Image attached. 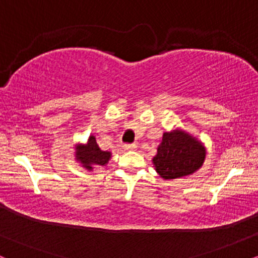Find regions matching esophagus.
Returning a JSON list of instances; mask_svg holds the SVG:
<instances>
[{"label": "esophagus", "instance_id": "obj_1", "mask_svg": "<svg viewBox=\"0 0 258 258\" xmlns=\"http://www.w3.org/2000/svg\"><path fill=\"white\" fill-rule=\"evenodd\" d=\"M136 144H125L123 146V149L127 150V152H132V150H136Z\"/></svg>", "mask_w": 258, "mask_h": 258}]
</instances>
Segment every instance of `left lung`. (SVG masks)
Instances as JSON below:
<instances>
[{
    "label": "left lung",
    "instance_id": "1",
    "mask_svg": "<svg viewBox=\"0 0 258 258\" xmlns=\"http://www.w3.org/2000/svg\"><path fill=\"white\" fill-rule=\"evenodd\" d=\"M206 147L200 139L185 130L176 127L162 135L153 165L164 179H176L190 176L204 165Z\"/></svg>",
    "mask_w": 258,
    "mask_h": 258
}]
</instances>
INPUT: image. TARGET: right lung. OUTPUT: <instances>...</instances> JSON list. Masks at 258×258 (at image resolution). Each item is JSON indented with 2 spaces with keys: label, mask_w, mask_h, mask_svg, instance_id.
<instances>
[{
  "label": "right lung",
  "mask_w": 258,
  "mask_h": 258,
  "mask_svg": "<svg viewBox=\"0 0 258 258\" xmlns=\"http://www.w3.org/2000/svg\"><path fill=\"white\" fill-rule=\"evenodd\" d=\"M74 156L75 161L80 164L85 170L93 171L94 168L106 166L109 160L111 159V152L102 150L96 142V136L90 135L85 143L78 142L74 146Z\"/></svg>",
  "instance_id": "obj_1"
}]
</instances>
